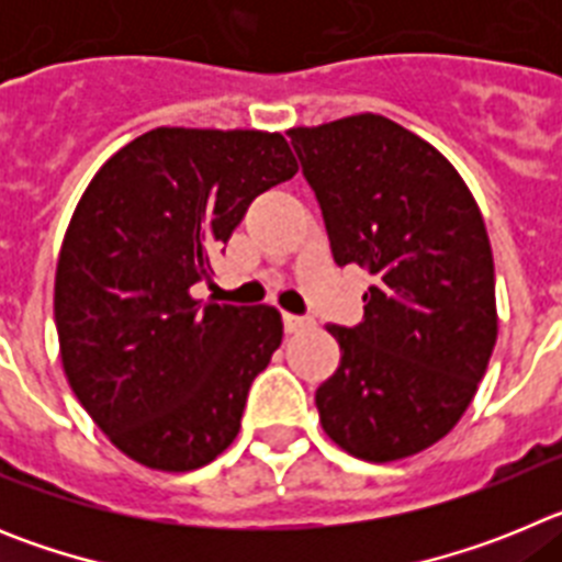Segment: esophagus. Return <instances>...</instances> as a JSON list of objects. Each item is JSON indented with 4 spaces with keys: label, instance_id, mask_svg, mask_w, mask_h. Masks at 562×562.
Wrapping results in <instances>:
<instances>
[{
    "label": "esophagus",
    "instance_id": "esophagus-1",
    "mask_svg": "<svg viewBox=\"0 0 562 562\" xmlns=\"http://www.w3.org/2000/svg\"><path fill=\"white\" fill-rule=\"evenodd\" d=\"M306 326H312V321H306V317H301V315H290V312H284V329L286 331L306 329Z\"/></svg>",
    "mask_w": 562,
    "mask_h": 562
}]
</instances>
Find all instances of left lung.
I'll return each mask as SVG.
<instances>
[{
	"mask_svg": "<svg viewBox=\"0 0 562 562\" xmlns=\"http://www.w3.org/2000/svg\"><path fill=\"white\" fill-rule=\"evenodd\" d=\"M331 256L374 276L355 329L326 326L340 366L315 391L326 436L400 461L456 428L498 337L493 247L473 193L419 134L382 114L290 128Z\"/></svg>",
	"mask_w": 562,
	"mask_h": 562,
	"instance_id": "obj_1",
	"label": "left lung"
}]
</instances>
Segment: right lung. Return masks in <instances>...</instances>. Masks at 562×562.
<instances>
[{"mask_svg": "<svg viewBox=\"0 0 562 562\" xmlns=\"http://www.w3.org/2000/svg\"><path fill=\"white\" fill-rule=\"evenodd\" d=\"M295 173L284 134L160 126L83 191L58 252V349L83 411L137 464L188 473L236 439L281 312L202 304L191 286L258 193Z\"/></svg>", "mask_w": 562, "mask_h": 562, "instance_id": "obj_1", "label": "right lung"}]
</instances>
